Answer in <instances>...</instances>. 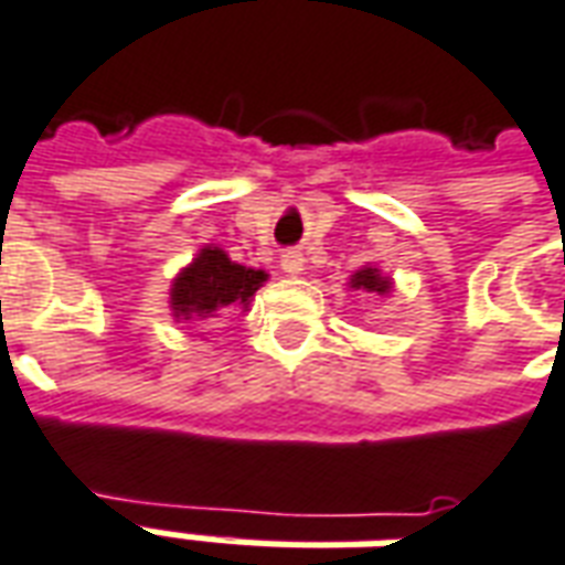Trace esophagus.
Segmentation results:
<instances>
[{
	"label": "esophagus",
	"mask_w": 565,
	"mask_h": 565,
	"mask_svg": "<svg viewBox=\"0 0 565 565\" xmlns=\"http://www.w3.org/2000/svg\"><path fill=\"white\" fill-rule=\"evenodd\" d=\"M281 269L287 271V275H302L306 271V257L299 254V250H284L281 254Z\"/></svg>",
	"instance_id": "obj_1"
}]
</instances>
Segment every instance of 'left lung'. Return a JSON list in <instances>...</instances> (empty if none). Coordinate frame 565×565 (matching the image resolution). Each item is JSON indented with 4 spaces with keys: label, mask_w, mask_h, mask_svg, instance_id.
<instances>
[{
    "label": "left lung",
    "mask_w": 565,
    "mask_h": 565,
    "mask_svg": "<svg viewBox=\"0 0 565 565\" xmlns=\"http://www.w3.org/2000/svg\"><path fill=\"white\" fill-rule=\"evenodd\" d=\"M351 287H363L369 294H387V290H391V281L381 278L379 269H363L351 278Z\"/></svg>",
    "instance_id": "left-lung-1"
}]
</instances>
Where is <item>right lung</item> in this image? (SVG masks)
Returning a JSON list of instances; mask_svg holds the SVG:
<instances>
[{
    "label": "right lung",
    "mask_w": 565,
    "mask_h": 565,
    "mask_svg": "<svg viewBox=\"0 0 565 565\" xmlns=\"http://www.w3.org/2000/svg\"><path fill=\"white\" fill-rule=\"evenodd\" d=\"M266 281V271L245 269L223 254L221 247H205L193 266L172 284V311L181 320L217 318V311L247 306Z\"/></svg>",
    "instance_id": "add662e5"
}]
</instances>
